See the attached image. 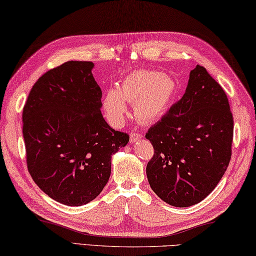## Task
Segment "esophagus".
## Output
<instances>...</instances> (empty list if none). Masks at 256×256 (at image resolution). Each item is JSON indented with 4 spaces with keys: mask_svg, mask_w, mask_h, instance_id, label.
<instances>
[{
    "mask_svg": "<svg viewBox=\"0 0 256 256\" xmlns=\"http://www.w3.org/2000/svg\"><path fill=\"white\" fill-rule=\"evenodd\" d=\"M142 138V134H139V132H132L130 134V142H138L139 139Z\"/></svg>",
    "mask_w": 256,
    "mask_h": 256,
    "instance_id": "34e87169",
    "label": "esophagus"
}]
</instances>
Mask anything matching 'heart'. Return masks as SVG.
<instances>
[{"label":"heart","mask_w":256,"mask_h":256,"mask_svg":"<svg viewBox=\"0 0 256 256\" xmlns=\"http://www.w3.org/2000/svg\"><path fill=\"white\" fill-rule=\"evenodd\" d=\"M177 92V82L172 76L154 70H138L124 78L117 89L106 94V114L114 122H122L127 104H134V114L142 124L160 120L170 109Z\"/></svg>","instance_id":"heart-1"}]
</instances>
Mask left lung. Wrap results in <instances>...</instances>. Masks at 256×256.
<instances>
[{
    "label": "left lung",
    "mask_w": 256,
    "mask_h": 256,
    "mask_svg": "<svg viewBox=\"0 0 256 256\" xmlns=\"http://www.w3.org/2000/svg\"><path fill=\"white\" fill-rule=\"evenodd\" d=\"M233 129L225 91L196 66L182 98L146 134L155 149L146 168L155 194L175 207L208 196L228 170Z\"/></svg>",
    "instance_id": "obj_1"
}]
</instances>
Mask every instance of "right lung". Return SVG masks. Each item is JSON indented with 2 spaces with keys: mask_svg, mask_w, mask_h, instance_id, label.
I'll use <instances>...</instances> for the list:
<instances>
[{
  "mask_svg": "<svg viewBox=\"0 0 256 256\" xmlns=\"http://www.w3.org/2000/svg\"><path fill=\"white\" fill-rule=\"evenodd\" d=\"M89 61H68L38 79L23 108L28 170L42 192L68 206L94 200L107 184L112 157L129 142L106 122Z\"/></svg>",
  "mask_w": 256,
  "mask_h": 256,
  "instance_id": "1",
  "label": "right lung"
}]
</instances>
